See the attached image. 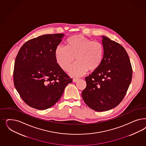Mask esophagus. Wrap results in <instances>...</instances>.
Masks as SVG:
<instances>
[{"instance_id": "34e87169", "label": "esophagus", "mask_w": 146, "mask_h": 146, "mask_svg": "<svg viewBox=\"0 0 146 146\" xmlns=\"http://www.w3.org/2000/svg\"><path fill=\"white\" fill-rule=\"evenodd\" d=\"M78 80V79H76V78H74L73 79V82H77Z\"/></svg>"}]
</instances>
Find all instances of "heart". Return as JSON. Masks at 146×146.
Listing matches in <instances>:
<instances>
[{
  "label": "heart",
  "instance_id": "heart-1",
  "mask_svg": "<svg viewBox=\"0 0 146 146\" xmlns=\"http://www.w3.org/2000/svg\"><path fill=\"white\" fill-rule=\"evenodd\" d=\"M57 64L66 71L75 58L76 63L68 70L73 77L84 75L87 70H96L101 65L104 56V47L101 43L93 41L82 35L68 39L66 47L58 46L55 52Z\"/></svg>",
  "mask_w": 146,
  "mask_h": 146
}]
</instances>
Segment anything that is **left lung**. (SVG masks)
Masks as SVG:
<instances>
[{"instance_id": "left-lung-1", "label": "left lung", "mask_w": 146, "mask_h": 146, "mask_svg": "<svg viewBox=\"0 0 146 146\" xmlns=\"http://www.w3.org/2000/svg\"><path fill=\"white\" fill-rule=\"evenodd\" d=\"M104 56L99 68L85 77L86 86L82 92L86 104L103 112L114 108L127 92L132 77V68L125 48L102 36Z\"/></svg>"}]
</instances>
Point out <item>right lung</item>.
<instances>
[{
	"instance_id": "add662e5",
	"label": "right lung",
	"mask_w": 146,
	"mask_h": 146,
	"mask_svg": "<svg viewBox=\"0 0 146 146\" xmlns=\"http://www.w3.org/2000/svg\"><path fill=\"white\" fill-rule=\"evenodd\" d=\"M64 34H46L29 40L21 47L13 71L15 88L24 102L39 110L50 108L72 82L57 64L55 52Z\"/></svg>"
}]
</instances>
